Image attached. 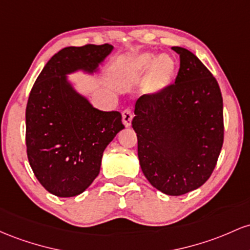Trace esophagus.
<instances>
[{"mask_svg":"<svg viewBox=\"0 0 250 250\" xmlns=\"http://www.w3.org/2000/svg\"><path fill=\"white\" fill-rule=\"evenodd\" d=\"M122 116H123V123H124L126 127H128V126L131 125V122H132V118H133L132 111H131L130 108H125V110L123 111Z\"/></svg>","mask_w":250,"mask_h":250,"instance_id":"esophagus-1","label":"esophagus"}]
</instances>
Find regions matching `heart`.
Returning <instances> with one entry per match:
<instances>
[{"label": "heart", "instance_id": "b5f03b06", "mask_svg": "<svg viewBox=\"0 0 250 250\" xmlns=\"http://www.w3.org/2000/svg\"><path fill=\"white\" fill-rule=\"evenodd\" d=\"M153 61H155L153 55H143V57L134 61V63L132 64V71L134 73L145 72L153 63ZM173 72H175L173 61L169 57L159 58L156 61V63L153 64L150 74H148L145 87L150 92L158 91V89L165 87L172 79Z\"/></svg>", "mask_w": 250, "mask_h": 250}]
</instances>
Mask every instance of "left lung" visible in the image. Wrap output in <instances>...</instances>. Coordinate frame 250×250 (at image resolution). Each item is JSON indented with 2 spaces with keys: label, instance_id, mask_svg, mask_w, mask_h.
<instances>
[{
  "label": "left lung",
  "instance_id": "8db88e82",
  "mask_svg": "<svg viewBox=\"0 0 250 250\" xmlns=\"http://www.w3.org/2000/svg\"><path fill=\"white\" fill-rule=\"evenodd\" d=\"M175 83L137 100L132 127L143 173L159 191L181 196L203 186L223 145V99L211 72L190 50L172 47Z\"/></svg>",
  "mask_w": 250,
  "mask_h": 250
}]
</instances>
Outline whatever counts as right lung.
<instances>
[{
	"label": "right lung",
	"mask_w": 250,
	"mask_h": 250,
	"mask_svg": "<svg viewBox=\"0 0 250 250\" xmlns=\"http://www.w3.org/2000/svg\"><path fill=\"white\" fill-rule=\"evenodd\" d=\"M108 43L66 47L46 63L26 107L27 156L47 191L73 197L99 175L103 152L125 127L122 114L94 108L67 83L77 69L93 72L112 52Z\"/></svg>",
	"instance_id": "right-lung-1"
}]
</instances>
